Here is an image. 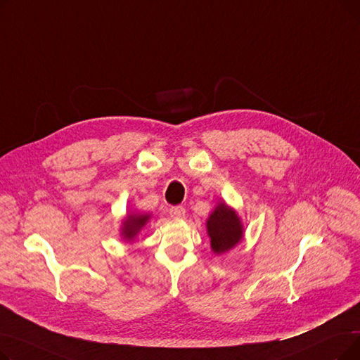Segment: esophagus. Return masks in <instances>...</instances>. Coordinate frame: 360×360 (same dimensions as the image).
<instances>
[{
  "mask_svg": "<svg viewBox=\"0 0 360 360\" xmlns=\"http://www.w3.org/2000/svg\"><path fill=\"white\" fill-rule=\"evenodd\" d=\"M169 214L174 219H182L185 216V209L182 205H174L169 209Z\"/></svg>",
  "mask_w": 360,
  "mask_h": 360,
  "instance_id": "esophagus-1",
  "label": "esophagus"
}]
</instances>
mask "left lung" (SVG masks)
Masks as SVG:
<instances>
[{
    "label": "left lung",
    "mask_w": 360,
    "mask_h": 360,
    "mask_svg": "<svg viewBox=\"0 0 360 360\" xmlns=\"http://www.w3.org/2000/svg\"><path fill=\"white\" fill-rule=\"evenodd\" d=\"M207 232L212 239V250L216 254L232 250L242 239L240 220L224 202H220L207 220Z\"/></svg>",
    "instance_id": "8db88e82"
}]
</instances>
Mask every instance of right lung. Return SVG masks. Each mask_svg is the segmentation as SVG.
<instances>
[{"label": "right lung", "instance_id": "add662e5", "mask_svg": "<svg viewBox=\"0 0 360 360\" xmlns=\"http://www.w3.org/2000/svg\"><path fill=\"white\" fill-rule=\"evenodd\" d=\"M148 220V216L146 214H134V216H128V220H125L124 228H122V235L127 239H132L134 238L143 226L146 224V221Z\"/></svg>", "mask_w": 360, "mask_h": 360}]
</instances>
